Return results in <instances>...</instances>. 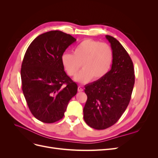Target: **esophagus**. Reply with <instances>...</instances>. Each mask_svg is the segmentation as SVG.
Segmentation results:
<instances>
[{
  "label": "esophagus",
  "instance_id": "34e87169",
  "mask_svg": "<svg viewBox=\"0 0 158 158\" xmlns=\"http://www.w3.org/2000/svg\"><path fill=\"white\" fill-rule=\"evenodd\" d=\"M78 91L79 92H82V91H83V88H82V87L78 86Z\"/></svg>",
  "mask_w": 158,
  "mask_h": 158
}]
</instances>
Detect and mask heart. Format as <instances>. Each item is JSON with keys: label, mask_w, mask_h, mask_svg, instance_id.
I'll use <instances>...</instances> for the list:
<instances>
[{"label": "heart", "mask_w": 158, "mask_h": 158, "mask_svg": "<svg viewBox=\"0 0 158 158\" xmlns=\"http://www.w3.org/2000/svg\"><path fill=\"white\" fill-rule=\"evenodd\" d=\"M113 59L111 47L106 43L87 39L80 42L73 50V55L64 53L61 61L66 73L74 76L81 64L83 69L76 76L75 81L85 84L92 80L103 78L111 69Z\"/></svg>", "instance_id": "1"}]
</instances>
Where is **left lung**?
<instances>
[{
    "label": "left lung",
    "instance_id": "obj_1",
    "mask_svg": "<svg viewBox=\"0 0 158 158\" xmlns=\"http://www.w3.org/2000/svg\"><path fill=\"white\" fill-rule=\"evenodd\" d=\"M113 52L111 69L102 79L85 86L88 99L83 109L88 125L98 130L116 123L128 106L135 84L133 63L115 38L106 35Z\"/></svg>",
    "mask_w": 158,
    "mask_h": 158
}]
</instances>
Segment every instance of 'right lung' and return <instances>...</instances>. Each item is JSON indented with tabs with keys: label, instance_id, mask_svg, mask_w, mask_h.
Segmentation results:
<instances>
[{
	"label": "right lung",
	"instance_id": "1",
	"mask_svg": "<svg viewBox=\"0 0 158 158\" xmlns=\"http://www.w3.org/2000/svg\"><path fill=\"white\" fill-rule=\"evenodd\" d=\"M76 41L59 30L42 33L31 43L23 57V94L33 115L43 123L63 118L69 101L77 93V84L66 74L61 61L65 50Z\"/></svg>",
	"mask_w": 158,
	"mask_h": 158
}]
</instances>
